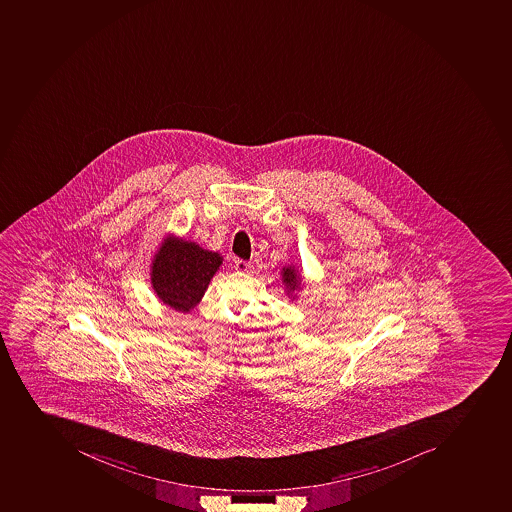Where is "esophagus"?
<instances>
[{
    "label": "esophagus",
    "mask_w": 512,
    "mask_h": 512,
    "mask_svg": "<svg viewBox=\"0 0 512 512\" xmlns=\"http://www.w3.org/2000/svg\"><path fill=\"white\" fill-rule=\"evenodd\" d=\"M236 270L241 271V273H245V271H249L250 265L245 262V260H241V258H237L236 262Z\"/></svg>",
    "instance_id": "34e87169"
}]
</instances>
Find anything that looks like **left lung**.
I'll return each mask as SVG.
<instances>
[{
	"instance_id": "1",
	"label": "left lung",
	"mask_w": 512,
	"mask_h": 512,
	"mask_svg": "<svg viewBox=\"0 0 512 512\" xmlns=\"http://www.w3.org/2000/svg\"><path fill=\"white\" fill-rule=\"evenodd\" d=\"M283 279L284 283H286V286H288L291 291H294V289L299 286V276H297L294 268H283Z\"/></svg>"
}]
</instances>
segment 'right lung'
Here are the masks:
<instances>
[{"label":"right lung","instance_id":"add662e5","mask_svg":"<svg viewBox=\"0 0 512 512\" xmlns=\"http://www.w3.org/2000/svg\"><path fill=\"white\" fill-rule=\"evenodd\" d=\"M220 265V254L168 237L153 262V289L169 307L189 312L202 299Z\"/></svg>","mask_w":512,"mask_h":512}]
</instances>
